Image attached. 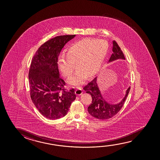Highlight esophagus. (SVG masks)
I'll use <instances>...</instances> for the list:
<instances>
[{"instance_id":"34e87169","label":"esophagus","mask_w":160,"mask_h":160,"mask_svg":"<svg viewBox=\"0 0 160 160\" xmlns=\"http://www.w3.org/2000/svg\"><path fill=\"white\" fill-rule=\"evenodd\" d=\"M82 88H77L76 91H75V93L78 96H80L81 94H82Z\"/></svg>"}]
</instances>
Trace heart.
<instances>
[{"label": "heart", "instance_id": "heart-1", "mask_svg": "<svg viewBox=\"0 0 160 160\" xmlns=\"http://www.w3.org/2000/svg\"><path fill=\"white\" fill-rule=\"evenodd\" d=\"M108 50V44L104 40L84 39L72 44L68 48L67 55H61L58 66L63 77L69 78L77 64L79 69L68 79L72 86L83 83L86 76L96 74L101 67Z\"/></svg>", "mask_w": 160, "mask_h": 160}]
</instances>
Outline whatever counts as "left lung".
Instances as JSON below:
<instances>
[{
  "instance_id": "obj_1",
  "label": "left lung",
  "mask_w": 160,
  "mask_h": 160,
  "mask_svg": "<svg viewBox=\"0 0 160 160\" xmlns=\"http://www.w3.org/2000/svg\"><path fill=\"white\" fill-rule=\"evenodd\" d=\"M112 53L108 63L115 61L118 59L125 60V57L120 48L115 41L112 42ZM83 90L87 93L92 97L91 104L88 107V112L91 116L95 118L104 120H107L115 116L122 107L125 100L129 93L130 87L126 91L125 97L122 99L116 104H112L108 102L104 98L103 95L99 90L97 84V77H96L92 81L88 83Z\"/></svg>"
}]
</instances>
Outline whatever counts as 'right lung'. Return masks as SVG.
<instances>
[{
	"instance_id": "obj_1",
	"label": "right lung",
	"mask_w": 160,
	"mask_h": 160,
	"mask_svg": "<svg viewBox=\"0 0 160 160\" xmlns=\"http://www.w3.org/2000/svg\"><path fill=\"white\" fill-rule=\"evenodd\" d=\"M75 35L58 36L38 48L29 71L31 99L39 112L46 118L55 120L66 116L76 98L75 90L66 91L60 77L58 57L61 50Z\"/></svg>"
}]
</instances>
